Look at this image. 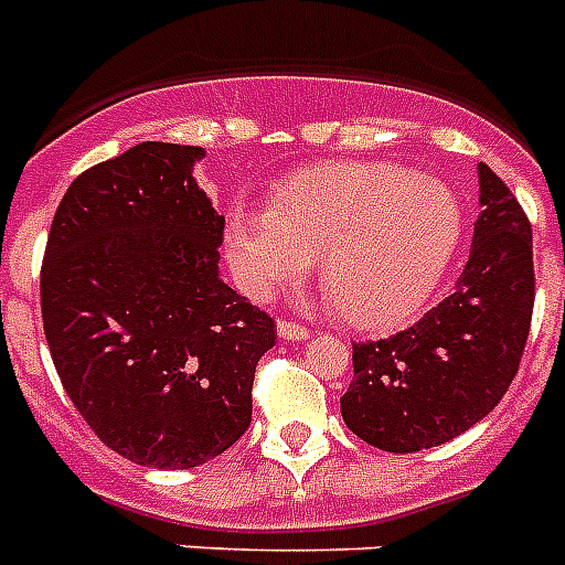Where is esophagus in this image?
I'll return each instance as SVG.
<instances>
[{
	"label": "esophagus",
	"instance_id": "obj_1",
	"mask_svg": "<svg viewBox=\"0 0 565 565\" xmlns=\"http://www.w3.org/2000/svg\"><path fill=\"white\" fill-rule=\"evenodd\" d=\"M278 337L290 339V342H305V339H310V330H307L305 324L281 319V322H278Z\"/></svg>",
	"mask_w": 565,
	"mask_h": 565
}]
</instances>
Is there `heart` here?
<instances>
[{"mask_svg": "<svg viewBox=\"0 0 565 565\" xmlns=\"http://www.w3.org/2000/svg\"><path fill=\"white\" fill-rule=\"evenodd\" d=\"M465 232L441 179L386 162H328L275 182L269 211L235 205L223 249L252 298H273L322 260L339 319L392 328L429 301Z\"/></svg>", "mask_w": 565, "mask_h": 565, "instance_id": "b5f03b06", "label": "heart"}]
</instances>
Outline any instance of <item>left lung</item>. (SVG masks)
Returning a JSON list of instances; mask_svg holds the SVG:
<instances>
[{"mask_svg": "<svg viewBox=\"0 0 565 565\" xmlns=\"http://www.w3.org/2000/svg\"><path fill=\"white\" fill-rule=\"evenodd\" d=\"M470 258L456 290L412 328L354 345L342 394L348 429L386 452H417L467 433L505 397L534 310L531 223L511 188L479 164Z\"/></svg>", "mask_w": 565, "mask_h": 565, "instance_id": "1", "label": "left lung"}]
</instances>
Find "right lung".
<instances>
[{"label":"right lung","instance_id":"1","mask_svg":"<svg viewBox=\"0 0 565 565\" xmlns=\"http://www.w3.org/2000/svg\"><path fill=\"white\" fill-rule=\"evenodd\" d=\"M203 148L141 141L68 185L40 301L57 377L89 429L141 467L188 470L249 429L275 322L220 281L223 217Z\"/></svg>","mask_w":565,"mask_h":565}]
</instances>
